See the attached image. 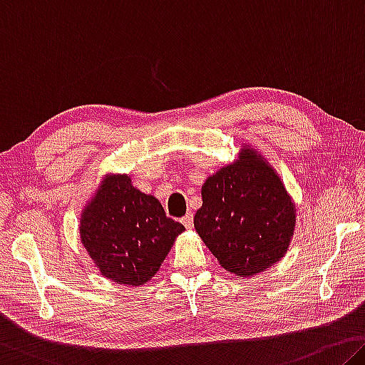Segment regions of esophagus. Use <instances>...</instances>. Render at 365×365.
Returning <instances> with one entry per match:
<instances>
[{"instance_id":"obj_1","label":"esophagus","mask_w":365,"mask_h":365,"mask_svg":"<svg viewBox=\"0 0 365 365\" xmlns=\"http://www.w3.org/2000/svg\"><path fill=\"white\" fill-rule=\"evenodd\" d=\"M182 224L187 229H192L193 227V214L192 212H187V216L182 217Z\"/></svg>"}]
</instances>
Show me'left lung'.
Listing matches in <instances>:
<instances>
[{
    "label": "left lung",
    "mask_w": 365,
    "mask_h": 365,
    "mask_svg": "<svg viewBox=\"0 0 365 365\" xmlns=\"http://www.w3.org/2000/svg\"><path fill=\"white\" fill-rule=\"evenodd\" d=\"M203 206L195 229L219 264L237 277H253L286 255L297 207L273 165L252 144L201 187Z\"/></svg>",
    "instance_id": "left-lung-1"
}]
</instances>
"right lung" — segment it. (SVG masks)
<instances>
[{
  "label": "right lung",
  "mask_w": 365,
  "mask_h": 365,
  "mask_svg": "<svg viewBox=\"0 0 365 365\" xmlns=\"http://www.w3.org/2000/svg\"><path fill=\"white\" fill-rule=\"evenodd\" d=\"M183 230L128 173H106L79 217L81 244L99 273L135 287L154 277Z\"/></svg>",
  "instance_id": "add662e5"
}]
</instances>
